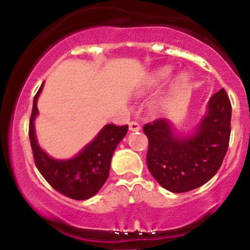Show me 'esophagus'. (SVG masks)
Here are the masks:
<instances>
[{
  "label": "esophagus",
  "instance_id": "34e87169",
  "mask_svg": "<svg viewBox=\"0 0 250 250\" xmlns=\"http://www.w3.org/2000/svg\"><path fill=\"white\" fill-rule=\"evenodd\" d=\"M141 127H140V125L137 122H130L129 123V130L130 131H139Z\"/></svg>",
  "mask_w": 250,
  "mask_h": 250
}]
</instances>
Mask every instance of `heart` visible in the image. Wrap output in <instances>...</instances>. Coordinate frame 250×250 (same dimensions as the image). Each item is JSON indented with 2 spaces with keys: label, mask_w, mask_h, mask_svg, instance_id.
Returning a JSON list of instances; mask_svg holds the SVG:
<instances>
[{
  "label": "heart",
  "mask_w": 250,
  "mask_h": 250,
  "mask_svg": "<svg viewBox=\"0 0 250 250\" xmlns=\"http://www.w3.org/2000/svg\"><path fill=\"white\" fill-rule=\"evenodd\" d=\"M173 71L174 68L170 67V65H163V67H160L154 71H151V73L143 80L140 91H141V93H146V91L153 90V89L160 87V85L163 84V83L170 79V76L173 75ZM189 82H190V75H189L187 71L180 73L179 75L175 77L173 83H171L170 94L175 95V94L180 93L181 90H183V89L187 87Z\"/></svg>",
  "instance_id": "heart-1"
}]
</instances>
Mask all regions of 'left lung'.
I'll return each mask as SVG.
<instances>
[{
	"label": "left lung",
	"mask_w": 250,
	"mask_h": 250,
	"mask_svg": "<svg viewBox=\"0 0 250 250\" xmlns=\"http://www.w3.org/2000/svg\"><path fill=\"white\" fill-rule=\"evenodd\" d=\"M230 120V101L221 89L209 99L206 113L189 134H181L167 119L146 125L147 165L154 179L171 193H186L207 183L225 159Z\"/></svg>",
	"instance_id": "1"
}]
</instances>
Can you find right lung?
<instances>
[{"mask_svg": "<svg viewBox=\"0 0 250 250\" xmlns=\"http://www.w3.org/2000/svg\"><path fill=\"white\" fill-rule=\"evenodd\" d=\"M43 84L34 97L29 122V140L35 165L45 181L57 191L74 200H88L99 193L109 176L111 157L128 130V125H105L96 136L70 159H54L40 147L35 131L39 115L37 100Z\"/></svg>", "mask_w": 250, "mask_h": 250, "instance_id": "obj_1", "label": "right lung"}]
</instances>
